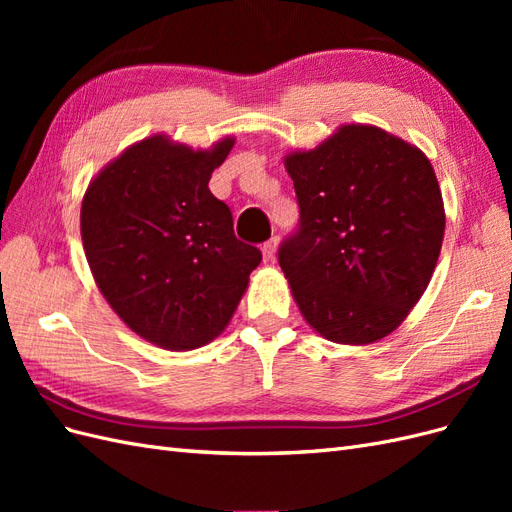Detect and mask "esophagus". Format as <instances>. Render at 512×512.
I'll list each match as a JSON object with an SVG mask.
<instances>
[{
    "label": "esophagus",
    "instance_id": "obj_1",
    "mask_svg": "<svg viewBox=\"0 0 512 512\" xmlns=\"http://www.w3.org/2000/svg\"><path fill=\"white\" fill-rule=\"evenodd\" d=\"M277 243H280V239H277V237H271L269 241L262 243V258H265V262H271L275 258Z\"/></svg>",
    "mask_w": 512,
    "mask_h": 512
}]
</instances>
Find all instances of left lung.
I'll return each instance as SVG.
<instances>
[{
	"label": "left lung",
	"mask_w": 512,
	"mask_h": 512,
	"mask_svg": "<svg viewBox=\"0 0 512 512\" xmlns=\"http://www.w3.org/2000/svg\"><path fill=\"white\" fill-rule=\"evenodd\" d=\"M301 222L277 252L309 327L335 344L393 333L423 297L444 239L442 192L425 153L346 123L284 158Z\"/></svg>",
	"instance_id": "8db88e82"
}]
</instances>
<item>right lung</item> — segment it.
<instances>
[{
    "label": "right lung",
    "instance_id": "1",
    "mask_svg": "<svg viewBox=\"0 0 512 512\" xmlns=\"http://www.w3.org/2000/svg\"><path fill=\"white\" fill-rule=\"evenodd\" d=\"M235 138L192 149L166 134L143 138L89 181L81 237L91 275L113 312L147 342L194 350L235 314L260 265L209 179Z\"/></svg>",
    "mask_w": 512,
    "mask_h": 512
}]
</instances>
